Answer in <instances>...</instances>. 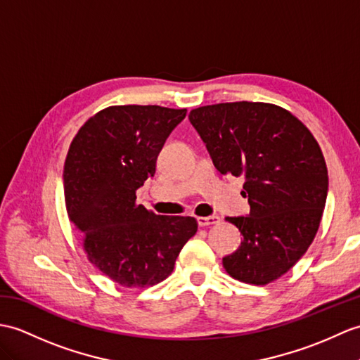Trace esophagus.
Here are the masks:
<instances>
[{"mask_svg": "<svg viewBox=\"0 0 360 360\" xmlns=\"http://www.w3.org/2000/svg\"><path fill=\"white\" fill-rule=\"evenodd\" d=\"M219 222H221L219 216H199V218H198L199 227H208V225H214V224H219Z\"/></svg>", "mask_w": 360, "mask_h": 360, "instance_id": "obj_1", "label": "esophagus"}]
</instances>
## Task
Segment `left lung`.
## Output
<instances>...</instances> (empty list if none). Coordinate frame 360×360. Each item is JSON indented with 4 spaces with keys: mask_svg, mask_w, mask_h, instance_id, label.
<instances>
[{
    "mask_svg": "<svg viewBox=\"0 0 360 360\" xmlns=\"http://www.w3.org/2000/svg\"><path fill=\"white\" fill-rule=\"evenodd\" d=\"M188 120L216 169L245 178L250 214L225 218L244 240L222 259L225 271L255 285L276 281L304 256L319 229L328 191L319 144L295 115L274 104L204 105Z\"/></svg>",
    "mask_w": 360,
    "mask_h": 360,
    "instance_id": "1",
    "label": "left lung"
}]
</instances>
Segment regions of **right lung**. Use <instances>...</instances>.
<instances>
[{
	"instance_id": "1",
	"label": "right lung",
	"mask_w": 360,
	"mask_h": 360,
	"mask_svg": "<svg viewBox=\"0 0 360 360\" xmlns=\"http://www.w3.org/2000/svg\"><path fill=\"white\" fill-rule=\"evenodd\" d=\"M187 108L113 105L98 112L73 138L64 164L69 219L99 271L127 288L169 276L198 222L161 216L136 204V190L155 176L158 155Z\"/></svg>"
}]
</instances>
